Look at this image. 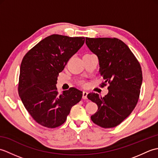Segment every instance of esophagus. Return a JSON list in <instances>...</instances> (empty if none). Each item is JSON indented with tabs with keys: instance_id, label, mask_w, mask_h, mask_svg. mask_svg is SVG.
<instances>
[{
	"instance_id": "obj_1",
	"label": "esophagus",
	"mask_w": 158,
	"mask_h": 158,
	"mask_svg": "<svg viewBox=\"0 0 158 158\" xmlns=\"http://www.w3.org/2000/svg\"><path fill=\"white\" fill-rule=\"evenodd\" d=\"M88 93L87 92H83V96H82V98H83V99H88Z\"/></svg>"
}]
</instances>
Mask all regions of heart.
Wrapping results in <instances>:
<instances>
[{
  "label": "heart",
  "instance_id": "b5f03b06",
  "mask_svg": "<svg viewBox=\"0 0 158 158\" xmlns=\"http://www.w3.org/2000/svg\"><path fill=\"white\" fill-rule=\"evenodd\" d=\"M79 84L83 85V86H85V81H79Z\"/></svg>",
  "mask_w": 158,
  "mask_h": 158
}]
</instances>
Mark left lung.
<instances>
[{"mask_svg": "<svg viewBox=\"0 0 158 158\" xmlns=\"http://www.w3.org/2000/svg\"><path fill=\"white\" fill-rule=\"evenodd\" d=\"M88 48L98 56L100 75L109 83L105 97L94 92L88 98L95 102L98 110L92 122L104 128L119 125L135 108L143 81L141 66L125 43L116 38H85Z\"/></svg>", "mask_w": 158, "mask_h": 158, "instance_id": "obj_1", "label": "left lung"}]
</instances>
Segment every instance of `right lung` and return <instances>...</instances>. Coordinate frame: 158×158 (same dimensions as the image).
Returning <instances> with one entry per match:
<instances>
[{
    "label": "right lung",
    "instance_id": "right-lung-1",
    "mask_svg": "<svg viewBox=\"0 0 158 158\" xmlns=\"http://www.w3.org/2000/svg\"><path fill=\"white\" fill-rule=\"evenodd\" d=\"M85 37L52 35L43 39L23 56L20 66L18 93L36 122L54 128L66 122L72 106L83 92L75 88L59 94V73L84 44Z\"/></svg>",
    "mask_w": 158,
    "mask_h": 158
}]
</instances>
